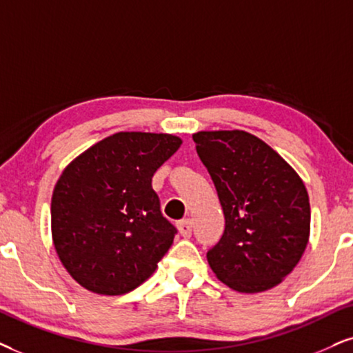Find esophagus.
Returning <instances> with one entry per match:
<instances>
[{"mask_svg": "<svg viewBox=\"0 0 353 353\" xmlns=\"http://www.w3.org/2000/svg\"><path fill=\"white\" fill-rule=\"evenodd\" d=\"M177 228H179L182 238H190L192 228H194V221H192V218H185V220H181L177 223Z\"/></svg>", "mask_w": 353, "mask_h": 353, "instance_id": "esophagus-1", "label": "esophagus"}]
</instances>
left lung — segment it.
Instances as JSON below:
<instances>
[{
	"label": "left lung",
	"mask_w": 353,
	"mask_h": 353,
	"mask_svg": "<svg viewBox=\"0 0 353 353\" xmlns=\"http://www.w3.org/2000/svg\"><path fill=\"white\" fill-rule=\"evenodd\" d=\"M192 138L225 213V233L207 254L213 274L239 293L276 287L310 241L305 182L274 148L244 130L197 132Z\"/></svg>",
	"instance_id": "1"
}]
</instances>
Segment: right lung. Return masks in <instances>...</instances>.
<instances>
[{
    "mask_svg": "<svg viewBox=\"0 0 353 353\" xmlns=\"http://www.w3.org/2000/svg\"><path fill=\"white\" fill-rule=\"evenodd\" d=\"M169 133L119 132L71 161L52 194V241L66 272L97 295H123L158 269L176 228L151 187L181 148Z\"/></svg>",
    "mask_w": 353,
    "mask_h": 353,
    "instance_id": "obj_1",
    "label": "right lung"
}]
</instances>
